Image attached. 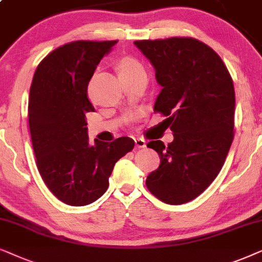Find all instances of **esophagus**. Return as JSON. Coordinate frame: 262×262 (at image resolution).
I'll list each match as a JSON object with an SVG mask.
<instances>
[{"mask_svg": "<svg viewBox=\"0 0 262 262\" xmlns=\"http://www.w3.org/2000/svg\"><path fill=\"white\" fill-rule=\"evenodd\" d=\"M134 141H135V146H137L138 148H145L146 144H147L146 140H144V139H141V138L134 139Z\"/></svg>", "mask_w": 262, "mask_h": 262, "instance_id": "esophagus-1", "label": "esophagus"}]
</instances>
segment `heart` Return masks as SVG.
Segmentation results:
<instances>
[{"label": "heart", "instance_id": "b5f03b06", "mask_svg": "<svg viewBox=\"0 0 262 262\" xmlns=\"http://www.w3.org/2000/svg\"><path fill=\"white\" fill-rule=\"evenodd\" d=\"M139 68H142L141 64L139 63L137 60H134V58H132V57L122 58V60L118 62V66H117L118 73L132 72V71H135V69H139Z\"/></svg>", "mask_w": 262, "mask_h": 262}]
</instances>
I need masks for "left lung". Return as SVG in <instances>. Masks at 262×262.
<instances>
[{
	"mask_svg": "<svg viewBox=\"0 0 262 262\" xmlns=\"http://www.w3.org/2000/svg\"><path fill=\"white\" fill-rule=\"evenodd\" d=\"M151 61L162 91L155 113L166 117L173 141L152 140L160 165L146 179L148 190L170 205L198 198L222 170L232 144L235 89L213 49L191 37L135 40Z\"/></svg>",
	"mask_w": 262,
	"mask_h": 262,
	"instance_id": "obj_1",
	"label": "left lung"
}]
</instances>
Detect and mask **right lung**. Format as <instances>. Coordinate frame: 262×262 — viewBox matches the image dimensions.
<instances>
[{"label":"right lung","mask_w":262,"mask_h":262,"mask_svg":"<svg viewBox=\"0 0 262 262\" xmlns=\"http://www.w3.org/2000/svg\"><path fill=\"white\" fill-rule=\"evenodd\" d=\"M117 40H75L45 56L34 72L29 124L36 164L49 190L71 206L105 193L118 159L134 148L128 137L90 145L86 114L95 111L87 87L103 56Z\"/></svg>","instance_id":"right-lung-1"}]
</instances>
